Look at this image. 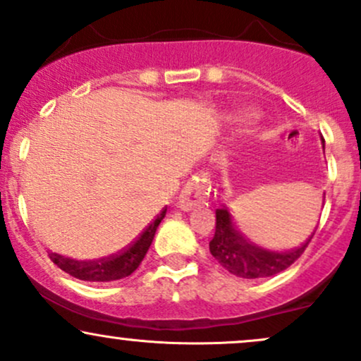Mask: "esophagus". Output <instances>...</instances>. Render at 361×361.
Here are the masks:
<instances>
[{
    "label": "esophagus",
    "mask_w": 361,
    "mask_h": 361,
    "mask_svg": "<svg viewBox=\"0 0 361 361\" xmlns=\"http://www.w3.org/2000/svg\"><path fill=\"white\" fill-rule=\"evenodd\" d=\"M210 192V181L207 176H200L197 180L192 181L181 190L180 198H178V205H180L181 210L188 212V210L195 209L197 205L204 204V202L209 198Z\"/></svg>",
    "instance_id": "1"
}]
</instances>
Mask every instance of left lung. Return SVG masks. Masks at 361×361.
<instances>
[{
    "instance_id": "left-lung-1",
    "label": "left lung",
    "mask_w": 361,
    "mask_h": 361,
    "mask_svg": "<svg viewBox=\"0 0 361 361\" xmlns=\"http://www.w3.org/2000/svg\"><path fill=\"white\" fill-rule=\"evenodd\" d=\"M324 142V140H322ZM324 147V146H322ZM316 233V231H314ZM314 233L304 244L293 250L279 252L264 250L244 235L235 227L229 207L215 210V234L210 241V252L227 271L241 279H264L287 270L292 263L300 258Z\"/></svg>"
}]
</instances>
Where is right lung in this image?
<instances>
[{
    "instance_id": "add662e5",
    "label": "right lung",
    "mask_w": 361,
    "mask_h": 361,
    "mask_svg": "<svg viewBox=\"0 0 361 361\" xmlns=\"http://www.w3.org/2000/svg\"><path fill=\"white\" fill-rule=\"evenodd\" d=\"M164 215H166V209L161 210V214L142 231V234H140L134 243L128 244L126 250L120 251L118 255L93 261H78L71 258H64V256L57 255V252H51L49 258H51L54 261V264H57L62 271L69 273L74 279H80L85 281L120 280L123 279V276L132 275V273L137 270L140 261L144 259L152 239H154L157 226L163 221Z\"/></svg>"
}]
</instances>
